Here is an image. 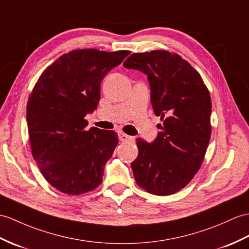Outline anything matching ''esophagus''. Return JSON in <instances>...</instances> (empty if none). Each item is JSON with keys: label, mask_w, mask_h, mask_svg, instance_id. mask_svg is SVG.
Wrapping results in <instances>:
<instances>
[{"label": "esophagus", "mask_w": 249, "mask_h": 249, "mask_svg": "<svg viewBox=\"0 0 249 249\" xmlns=\"http://www.w3.org/2000/svg\"><path fill=\"white\" fill-rule=\"evenodd\" d=\"M119 139L121 141H123V142H127V141H134V138L132 137H130V136H128V135H126V134H124V132H119Z\"/></svg>", "instance_id": "34e87169"}]
</instances>
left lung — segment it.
I'll list each match as a JSON object with an SVG mask.
<instances>
[{"label": "left lung", "mask_w": 249, "mask_h": 249, "mask_svg": "<svg viewBox=\"0 0 249 249\" xmlns=\"http://www.w3.org/2000/svg\"><path fill=\"white\" fill-rule=\"evenodd\" d=\"M123 66L147 75L154 112L162 121L154 142L137 139L135 180L148 193L174 194L192 180L204 161L211 137L209 90L187 60L167 51L135 53Z\"/></svg>", "instance_id": "left-lung-1"}]
</instances>
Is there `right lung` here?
I'll list each match as a JSON object with an SVG mask.
<instances>
[{
  "mask_svg": "<svg viewBox=\"0 0 249 249\" xmlns=\"http://www.w3.org/2000/svg\"><path fill=\"white\" fill-rule=\"evenodd\" d=\"M129 51L74 50L45 69L28 97L26 120L33 157L43 177L62 193L78 195L97 188L119 139L113 130L88 125L101 83Z\"/></svg>",
  "mask_w": 249,
  "mask_h": 249,
  "instance_id": "add662e5",
  "label": "right lung"
}]
</instances>
